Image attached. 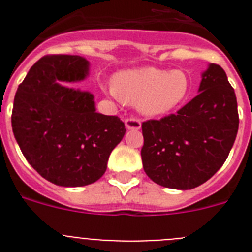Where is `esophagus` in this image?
Instances as JSON below:
<instances>
[{
  "label": "esophagus",
  "instance_id": "obj_1",
  "mask_svg": "<svg viewBox=\"0 0 252 252\" xmlns=\"http://www.w3.org/2000/svg\"><path fill=\"white\" fill-rule=\"evenodd\" d=\"M125 124H126V127L128 130H139L141 127V121L136 119V117H127Z\"/></svg>",
  "mask_w": 252,
  "mask_h": 252
}]
</instances>
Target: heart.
<instances>
[{
  "label": "heart",
  "mask_w": 252,
  "mask_h": 252,
  "mask_svg": "<svg viewBox=\"0 0 252 252\" xmlns=\"http://www.w3.org/2000/svg\"><path fill=\"white\" fill-rule=\"evenodd\" d=\"M113 92L126 103H137L140 112L155 117L169 113L183 103L190 92L183 70L140 68L116 74Z\"/></svg>",
  "instance_id": "1"
}]
</instances>
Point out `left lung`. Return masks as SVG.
I'll use <instances>...</instances> for the list:
<instances>
[{"label":"left lung","instance_id":"1","mask_svg":"<svg viewBox=\"0 0 252 252\" xmlns=\"http://www.w3.org/2000/svg\"><path fill=\"white\" fill-rule=\"evenodd\" d=\"M141 127L142 166L153 182L182 190L203 184L223 165L239 130L237 99L223 69L209 64L198 95Z\"/></svg>","mask_w":252,"mask_h":252}]
</instances>
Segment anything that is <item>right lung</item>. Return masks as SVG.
Instances as JSON below:
<instances>
[{
	"label": "right lung",
	"mask_w": 252,
	"mask_h": 252,
	"mask_svg": "<svg viewBox=\"0 0 252 252\" xmlns=\"http://www.w3.org/2000/svg\"><path fill=\"white\" fill-rule=\"evenodd\" d=\"M90 63L78 55H45L17 88L11 124L24 157L62 187L98 180L126 128L117 116L95 112L93 94L60 86L83 81Z\"/></svg>",
	"instance_id": "right-lung-1"
}]
</instances>
